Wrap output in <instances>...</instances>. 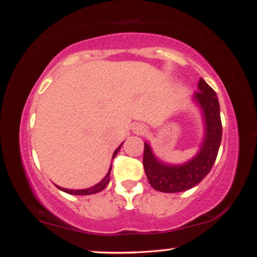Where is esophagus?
<instances>
[{
  "label": "esophagus",
  "mask_w": 257,
  "mask_h": 257,
  "mask_svg": "<svg viewBox=\"0 0 257 257\" xmlns=\"http://www.w3.org/2000/svg\"><path fill=\"white\" fill-rule=\"evenodd\" d=\"M140 132H141V133H143V129H140Z\"/></svg>",
  "instance_id": "esophagus-1"
}]
</instances>
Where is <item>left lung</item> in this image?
<instances>
[{
	"label": "left lung",
	"instance_id": "obj_1",
	"mask_svg": "<svg viewBox=\"0 0 257 257\" xmlns=\"http://www.w3.org/2000/svg\"><path fill=\"white\" fill-rule=\"evenodd\" d=\"M198 88L194 99L202 106L205 118V139L198 155L184 166H167L153 156L149 144H144L143 163L147 180L161 192L176 193L194 187L208 175L216 161L222 138L219 100L215 90L203 78L199 79Z\"/></svg>",
	"mask_w": 257,
	"mask_h": 257
}]
</instances>
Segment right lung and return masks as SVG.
Returning a JSON list of instances; mask_svg holds the SVG:
<instances>
[{"instance_id": "1", "label": "right lung", "mask_w": 257, "mask_h": 257, "mask_svg": "<svg viewBox=\"0 0 257 257\" xmlns=\"http://www.w3.org/2000/svg\"><path fill=\"white\" fill-rule=\"evenodd\" d=\"M120 146H122V145H119L118 147H117L116 151H114V153H113V158L116 157L117 152L119 151ZM110 174H111V169H110V172L107 173V175H106L105 178L102 179L101 181L99 182V184H96L95 186H93V187H90V188H87V190H67V188H61V187H59V186H58V188H59V190L64 191V192L69 193V194H78V196H85V194L98 193V192H100V191L104 190L106 186H107L108 181H110Z\"/></svg>"}]
</instances>
